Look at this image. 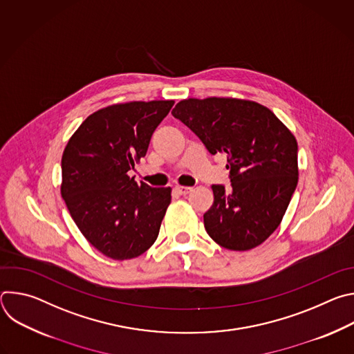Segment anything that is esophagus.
I'll list each match as a JSON object with an SVG mask.
<instances>
[{
    "mask_svg": "<svg viewBox=\"0 0 354 354\" xmlns=\"http://www.w3.org/2000/svg\"><path fill=\"white\" fill-rule=\"evenodd\" d=\"M175 190H176L179 194L186 196V194H189V193L192 192V187H189V186H176Z\"/></svg>",
    "mask_w": 354,
    "mask_h": 354,
    "instance_id": "obj_1",
    "label": "esophagus"
}]
</instances>
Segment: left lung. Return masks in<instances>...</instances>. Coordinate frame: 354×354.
I'll list each match as a JSON object with an SVG mask.
<instances>
[{
    "label": "left lung",
    "instance_id": "8db88e82",
    "mask_svg": "<svg viewBox=\"0 0 354 354\" xmlns=\"http://www.w3.org/2000/svg\"><path fill=\"white\" fill-rule=\"evenodd\" d=\"M210 154L227 156L231 189L213 185L205 228L218 245L248 250L279 227L298 182V147L276 115L252 100L185 99L172 111Z\"/></svg>",
    "mask_w": 354,
    "mask_h": 354
}]
</instances>
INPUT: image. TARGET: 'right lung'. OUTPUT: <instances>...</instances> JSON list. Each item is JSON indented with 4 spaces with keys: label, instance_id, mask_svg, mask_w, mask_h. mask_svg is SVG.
<instances>
[{
    "label": "right lung",
    "instance_id": "add662e5",
    "mask_svg": "<svg viewBox=\"0 0 354 354\" xmlns=\"http://www.w3.org/2000/svg\"><path fill=\"white\" fill-rule=\"evenodd\" d=\"M174 100L112 105L88 116L62 158V196L82 235L108 258H137L158 236L171 187L129 176Z\"/></svg>",
    "mask_w": 354,
    "mask_h": 354
}]
</instances>
